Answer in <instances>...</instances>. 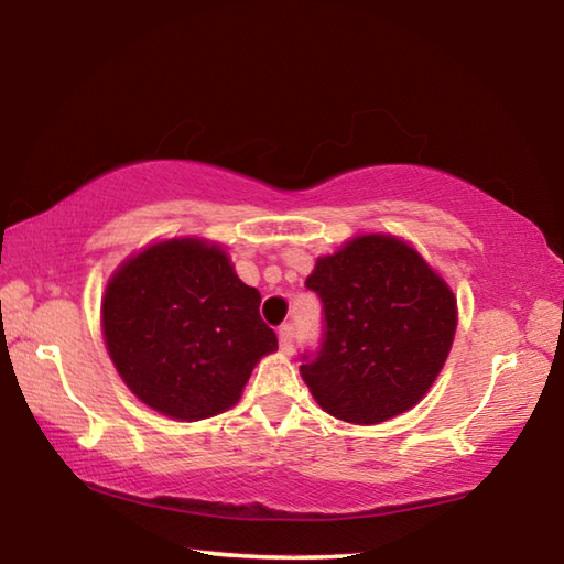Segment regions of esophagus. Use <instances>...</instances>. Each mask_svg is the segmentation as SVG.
Instances as JSON below:
<instances>
[{
    "label": "esophagus",
    "mask_w": 564,
    "mask_h": 564,
    "mask_svg": "<svg viewBox=\"0 0 564 564\" xmlns=\"http://www.w3.org/2000/svg\"><path fill=\"white\" fill-rule=\"evenodd\" d=\"M293 326L291 323H283V326L279 328V343H281V350L291 352L293 350Z\"/></svg>",
    "instance_id": "obj_1"
}]
</instances>
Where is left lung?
<instances>
[{
	"mask_svg": "<svg viewBox=\"0 0 564 564\" xmlns=\"http://www.w3.org/2000/svg\"><path fill=\"white\" fill-rule=\"evenodd\" d=\"M305 289L323 303L301 376L333 417L373 425L405 413L441 373L455 336L447 283L408 243L360 236L318 259Z\"/></svg>",
	"mask_w": 564,
	"mask_h": 564,
	"instance_id": "1",
	"label": "left lung"
}]
</instances>
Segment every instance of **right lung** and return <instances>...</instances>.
Segmentation results:
<instances>
[{
	"mask_svg": "<svg viewBox=\"0 0 564 564\" xmlns=\"http://www.w3.org/2000/svg\"><path fill=\"white\" fill-rule=\"evenodd\" d=\"M261 293L226 253L196 238L147 248L113 273L101 303L104 340L123 383L169 417L231 408L265 352L279 348Z\"/></svg>",
	"mask_w": 564,
	"mask_h": 564,
	"instance_id": "add662e5",
	"label": "right lung"
}]
</instances>
